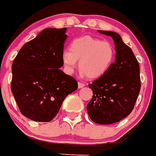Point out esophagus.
Segmentation results:
<instances>
[{"mask_svg": "<svg viewBox=\"0 0 156 156\" xmlns=\"http://www.w3.org/2000/svg\"><path fill=\"white\" fill-rule=\"evenodd\" d=\"M85 86V84L83 83H82V82H78V88L81 89L82 87H83Z\"/></svg>", "mask_w": 156, "mask_h": 156, "instance_id": "1", "label": "esophagus"}]
</instances>
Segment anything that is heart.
<instances>
[{"mask_svg":"<svg viewBox=\"0 0 156 156\" xmlns=\"http://www.w3.org/2000/svg\"><path fill=\"white\" fill-rule=\"evenodd\" d=\"M115 55V48L110 42L90 36L77 37L72 41L69 51L62 52V61L68 73L76 67L77 60L81 75L89 78H97L108 71Z\"/></svg>","mask_w":156,"mask_h":156,"instance_id":"heart-1","label":"heart"}]
</instances>
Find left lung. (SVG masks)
Masks as SVG:
<instances>
[{
	"mask_svg": "<svg viewBox=\"0 0 156 156\" xmlns=\"http://www.w3.org/2000/svg\"><path fill=\"white\" fill-rule=\"evenodd\" d=\"M98 32L112 37L115 60L107 73L89 84L93 95L87 109L93 122L111 124L124 119L134 108L141 90L139 64L119 34Z\"/></svg>",
	"mask_w": 156,
	"mask_h": 156,
	"instance_id": "8db88e82",
	"label": "left lung"
}]
</instances>
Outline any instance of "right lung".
I'll return each instance as SVG.
<instances>
[{
	"instance_id": "add662e5",
	"label": "right lung",
	"mask_w": 156,
	"mask_h": 156,
	"mask_svg": "<svg viewBox=\"0 0 156 156\" xmlns=\"http://www.w3.org/2000/svg\"><path fill=\"white\" fill-rule=\"evenodd\" d=\"M66 28H47L26 43L12 65L11 90L20 112L39 122L56 116L78 82L61 69Z\"/></svg>"
}]
</instances>
